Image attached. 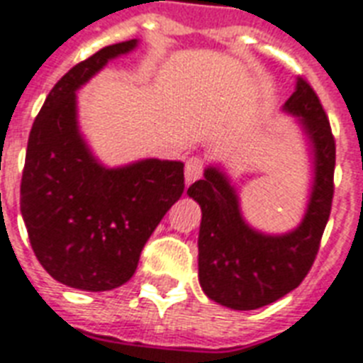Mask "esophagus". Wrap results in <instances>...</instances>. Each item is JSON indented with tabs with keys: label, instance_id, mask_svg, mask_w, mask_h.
<instances>
[{
	"label": "esophagus",
	"instance_id": "1",
	"mask_svg": "<svg viewBox=\"0 0 363 363\" xmlns=\"http://www.w3.org/2000/svg\"><path fill=\"white\" fill-rule=\"evenodd\" d=\"M205 167H207V162L201 156H190L186 160V167H184V179H186L188 184H192L194 181H198L199 177L203 175Z\"/></svg>",
	"mask_w": 363,
	"mask_h": 363
}]
</instances>
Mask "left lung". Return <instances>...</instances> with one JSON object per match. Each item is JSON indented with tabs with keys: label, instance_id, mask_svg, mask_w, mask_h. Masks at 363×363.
I'll list each match as a JSON object with an SVG mask.
<instances>
[{
	"label": "left lung",
	"instance_id": "obj_1",
	"mask_svg": "<svg viewBox=\"0 0 363 363\" xmlns=\"http://www.w3.org/2000/svg\"><path fill=\"white\" fill-rule=\"evenodd\" d=\"M284 109L301 116L315 148V184L298 230L271 238L248 228L233 188L215 167L188 188V196L201 207L199 284L211 299L230 309H259L298 288L315 264L330 218L335 188V139L326 111L303 77L298 79L296 92Z\"/></svg>",
	"mask_w": 363,
	"mask_h": 363
}]
</instances>
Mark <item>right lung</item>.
I'll return each mask as SVG.
<instances>
[{
    "mask_svg": "<svg viewBox=\"0 0 363 363\" xmlns=\"http://www.w3.org/2000/svg\"><path fill=\"white\" fill-rule=\"evenodd\" d=\"M135 39L73 65L48 92L31 125L20 211L31 248L65 286L105 292L133 277L145 242L184 192V164L145 160L105 169L77 128L75 90Z\"/></svg>",
    "mask_w": 363,
    "mask_h": 363,
    "instance_id": "obj_1",
    "label": "right lung"
}]
</instances>
